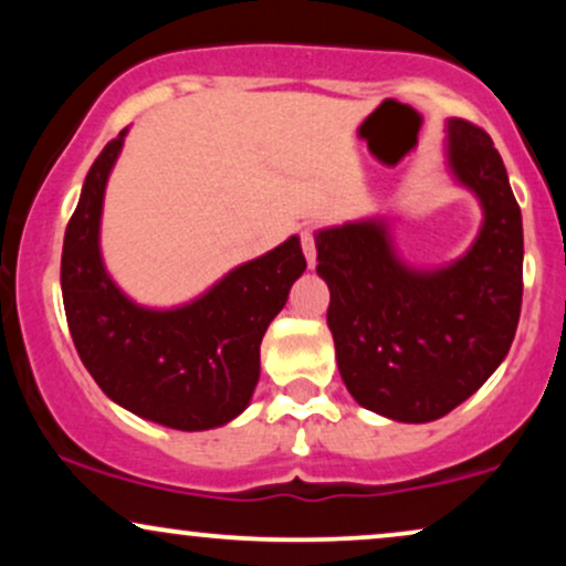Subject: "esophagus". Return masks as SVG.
<instances>
[{"mask_svg":"<svg viewBox=\"0 0 566 566\" xmlns=\"http://www.w3.org/2000/svg\"><path fill=\"white\" fill-rule=\"evenodd\" d=\"M301 244H303V255L308 261L311 269L316 265V233L314 229H303L301 231Z\"/></svg>","mask_w":566,"mask_h":566,"instance_id":"esophagus-1","label":"esophagus"}]
</instances>
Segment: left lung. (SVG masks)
I'll return each instance as SVG.
<instances>
[{
    "label": "left lung",
    "mask_w": 566,
    "mask_h": 566,
    "mask_svg": "<svg viewBox=\"0 0 566 566\" xmlns=\"http://www.w3.org/2000/svg\"><path fill=\"white\" fill-rule=\"evenodd\" d=\"M450 165L484 205L476 244L450 269L415 274L380 223L316 233L343 382L361 407L428 423L463 405L509 354L522 314V210L492 138L450 119Z\"/></svg>",
    "instance_id": "8db88e82"
}]
</instances>
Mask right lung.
<instances>
[{
    "instance_id": "obj_1",
    "label": "right lung",
    "mask_w": 566,
    "mask_h": 566,
    "mask_svg": "<svg viewBox=\"0 0 566 566\" xmlns=\"http://www.w3.org/2000/svg\"><path fill=\"white\" fill-rule=\"evenodd\" d=\"M125 129L90 167L66 226L63 305L80 359L108 399L154 423L207 431L250 405L261 340L305 271L297 237L239 265L197 303L146 311L106 276L97 252L103 191Z\"/></svg>"
}]
</instances>
